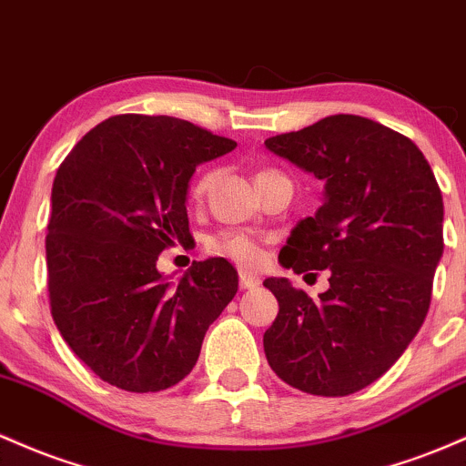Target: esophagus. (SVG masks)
<instances>
[{
  "label": "esophagus",
  "mask_w": 466,
  "mask_h": 466,
  "mask_svg": "<svg viewBox=\"0 0 466 466\" xmlns=\"http://www.w3.org/2000/svg\"><path fill=\"white\" fill-rule=\"evenodd\" d=\"M259 284L261 281L258 279V277H253L248 273H239V289L242 290H253V289H258Z\"/></svg>",
  "instance_id": "obj_1"
}]
</instances>
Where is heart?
I'll list each match as a JSON object with an SVG mask.
<instances>
[{"label":"heart","mask_w":466,"mask_h":466,"mask_svg":"<svg viewBox=\"0 0 466 466\" xmlns=\"http://www.w3.org/2000/svg\"><path fill=\"white\" fill-rule=\"evenodd\" d=\"M273 174H277V171L261 169L258 174V185ZM211 182H213V171L211 169L202 171V174L198 176L191 185L193 200H200V198L207 193ZM207 248H208V253L231 259L238 266H242V268H255V266L261 261V247L258 244V239L250 238L248 233H242V231H222V233L213 235V238L208 239Z\"/></svg>","instance_id":"1"}]
</instances>
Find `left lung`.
<instances>
[{"instance_id":"left-lung-1","label":"left lung","mask_w":466,"mask_h":466,"mask_svg":"<svg viewBox=\"0 0 466 466\" xmlns=\"http://www.w3.org/2000/svg\"><path fill=\"white\" fill-rule=\"evenodd\" d=\"M266 147L326 180V200L292 228L281 266L330 273L319 299L289 279L264 281L279 303L266 359L306 394H354L388 372L425 321L444 248L441 187L407 136L354 114Z\"/></svg>"}]
</instances>
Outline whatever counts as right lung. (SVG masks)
Instances as JSON below:
<instances>
[{
    "label": "right lung",
    "mask_w": 466,
    "mask_h": 466,
    "mask_svg": "<svg viewBox=\"0 0 466 466\" xmlns=\"http://www.w3.org/2000/svg\"><path fill=\"white\" fill-rule=\"evenodd\" d=\"M235 140L174 116L118 114L83 136L56 169L46 235L50 312L106 383L136 394L180 383L238 292L224 258L196 261L169 286L163 250L191 239L196 167Z\"/></svg>",
    "instance_id": "1"
}]
</instances>
